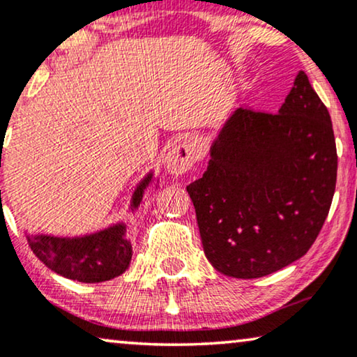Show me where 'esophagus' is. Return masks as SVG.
Here are the masks:
<instances>
[{"label": "esophagus", "mask_w": 357, "mask_h": 357, "mask_svg": "<svg viewBox=\"0 0 357 357\" xmlns=\"http://www.w3.org/2000/svg\"><path fill=\"white\" fill-rule=\"evenodd\" d=\"M198 159L197 141L185 139L175 144L165 158V169L172 175H182L193 167Z\"/></svg>", "instance_id": "34e87169"}]
</instances>
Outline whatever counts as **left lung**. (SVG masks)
<instances>
[{
    "instance_id": "8db88e82",
    "label": "left lung",
    "mask_w": 357,
    "mask_h": 357,
    "mask_svg": "<svg viewBox=\"0 0 357 357\" xmlns=\"http://www.w3.org/2000/svg\"><path fill=\"white\" fill-rule=\"evenodd\" d=\"M336 169L330 114L304 71L278 114L234 110L206 172L187 187L209 263L253 280L304 257L328 216Z\"/></svg>"
}]
</instances>
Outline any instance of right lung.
<instances>
[{"label":"right lung","instance_id":"1","mask_svg":"<svg viewBox=\"0 0 357 357\" xmlns=\"http://www.w3.org/2000/svg\"><path fill=\"white\" fill-rule=\"evenodd\" d=\"M159 180L149 170L136 185L130 202V213H136L149 185ZM29 247L47 268L56 275L79 282H104L128 270L133 248L126 236L125 221L110 224L100 231L76 237H56L26 232Z\"/></svg>","mask_w":357,"mask_h":357}]
</instances>
